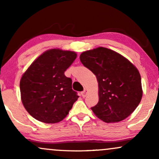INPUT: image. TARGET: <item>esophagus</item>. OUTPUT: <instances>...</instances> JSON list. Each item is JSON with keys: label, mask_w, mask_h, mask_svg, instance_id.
Segmentation results:
<instances>
[{"label": "esophagus", "mask_w": 159, "mask_h": 159, "mask_svg": "<svg viewBox=\"0 0 159 159\" xmlns=\"http://www.w3.org/2000/svg\"><path fill=\"white\" fill-rule=\"evenodd\" d=\"M87 93H88V90H87V89H84V90L83 92L81 93V96H82V97H84V98L85 96H87Z\"/></svg>", "instance_id": "esophagus-1"}]
</instances>
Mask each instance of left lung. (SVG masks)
Segmentation results:
<instances>
[{
    "mask_svg": "<svg viewBox=\"0 0 159 159\" xmlns=\"http://www.w3.org/2000/svg\"><path fill=\"white\" fill-rule=\"evenodd\" d=\"M80 60L97 78L98 102L91 107L94 114L105 123H117L132 114L143 96L141 78L135 66L104 47L82 52Z\"/></svg>",
    "mask_w": 159,
    "mask_h": 159,
    "instance_id": "obj_1",
    "label": "left lung"
}]
</instances>
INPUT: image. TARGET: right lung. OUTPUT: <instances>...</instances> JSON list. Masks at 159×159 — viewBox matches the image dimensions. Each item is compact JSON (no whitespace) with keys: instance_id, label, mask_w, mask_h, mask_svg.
Here are the masks:
<instances>
[{"instance_id":"right-lung-1","label":"right lung","mask_w":159,"mask_h":159,"mask_svg":"<svg viewBox=\"0 0 159 159\" xmlns=\"http://www.w3.org/2000/svg\"><path fill=\"white\" fill-rule=\"evenodd\" d=\"M77 57L72 51L47 50L31 63L20 80L22 104L34 118L57 123L69 114L79 96L64 72Z\"/></svg>"}]
</instances>
